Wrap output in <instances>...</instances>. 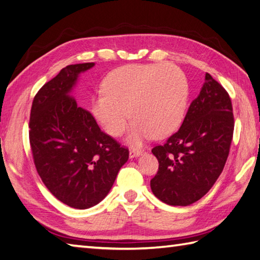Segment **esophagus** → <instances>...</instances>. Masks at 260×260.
Wrapping results in <instances>:
<instances>
[{
    "instance_id": "1",
    "label": "esophagus",
    "mask_w": 260,
    "mask_h": 260,
    "mask_svg": "<svg viewBox=\"0 0 260 260\" xmlns=\"http://www.w3.org/2000/svg\"><path fill=\"white\" fill-rule=\"evenodd\" d=\"M143 154V151L141 150H131L129 151V157L131 159H133V157H137Z\"/></svg>"
}]
</instances>
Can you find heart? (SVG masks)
Wrapping results in <instances>:
<instances>
[{
    "instance_id": "1",
    "label": "heart",
    "mask_w": 260,
    "mask_h": 260,
    "mask_svg": "<svg viewBox=\"0 0 260 260\" xmlns=\"http://www.w3.org/2000/svg\"><path fill=\"white\" fill-rule=\"evenodd\" d=\"M188 101L186 75L175 65H124L104 81V92L95 96L92 113L111 136L123 133L132 145H141L152 136L165 137L178 128ZM129 113H127L126 111Z\"/></svg>"
}]
</instances>
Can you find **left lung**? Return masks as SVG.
Returning a JSON list of instances; mask_svg holds the SVG:
<instances>
[{
  "instance_id": "8db88e82",
  "label": "left lung",
  "mask_w": 260,
  "mask_h": 260,
  "mask_svg": "<svg viewBox=\"0 0 260 260\" xmlns=\"http://www.w3.org/2000/svg\"><path fill=\"white\" fill-rule=\"evenodd\" d=\"M233 128L230 96L206 73L205 83L180 128L166 144L152 149L159 161V170L151 180L153 194L172 206H187L201 200L225 166Z\"/></svg>"
}]
</instances>
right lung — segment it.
<instances>
[{"instance_id": "1", "label": "right lung", "mask_w": 260, "mask_h": 260, "mask_svg": "<svg viewBox=\"0 0 260 260\" xmlns=\"http://www.w3.org/2000/svg\"><path fill=\"white\" fill-rule=\"evenodd\" d=\"M94 63L69 65L32 101L29 140L38 175L48 190L70 207L85 210L108 195L128 149L96 124L72 95L81 73Z\"/></svg>"}]
</instances>
